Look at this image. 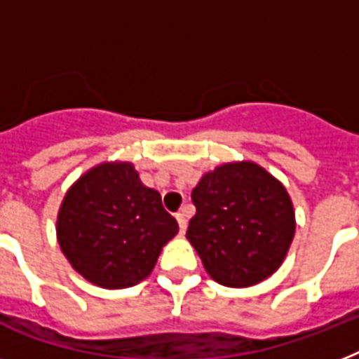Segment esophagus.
I'll use <instances>...</instances> for the list:
<instances>
[{"mask_svg":"<svg viewBox=\"0 0 359 359\" xmlns=\"http://www.w3.org/2000/svg\"><path fill=\"white\" fill-rule=\"evenodd\" d=\"M177 222H179L180 233H184L186 227H188V219H186V214H184V212H179V214H177Z\"/></svg>","mask_w":359,"mask_h":359,"instance_id":"esophagus-1","label":"esophagus"}]
</instances>
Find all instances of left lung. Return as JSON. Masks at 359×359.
<instances>
[{
	"instance_id": "left-lung-1",
	"label": "left lung",
	"mask_w": 359,
	"mask_h": 359,
	"mask_svg": "<svg viewBox=\"0 0 359 359\" xmlns=\"http://www.w3.org/2000/svg\"><path fill=\"white\" fill-rule=\"evenodd\" d=\"M196 216L186 238L214 281L244 289L270 278L296 231L287 188L259 163H222L191 190Z\"/></svg>"
}]
</instances>
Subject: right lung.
I'll list each match as a JSON object with an SVG mask.
<instances>
[{"label": "right lung", "mask_w": 359, "mask_h": 359, "mask_svg": "<svg viewBox=\"0 0 359 359\" xmlns=\"http://www.w3.org/2000/svg\"><path fill=\"white\" fill-rule=\"evenodd\" d=\"M55 233L70 266L89 283L126 289L151 276L179 224L134 163L115 160L91 168L67 190Z\"/></svg>", "instance_id": "add662e5"}]
</instances>
